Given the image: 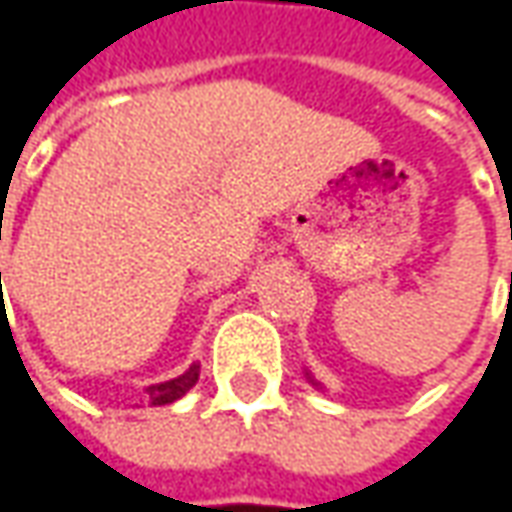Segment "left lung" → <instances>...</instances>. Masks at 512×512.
Segmentation results:
<instances>
[{"label":"left lung","mask_w":512,"mask_h":512,"mask_svg":"<svg viewBox=\"0 0 512 512\" xmlns=\"http://www.w3.org/2000/svg\"><path fill=\"white\" fill-rule=\"evenodd\" d=\"M306 378H309V384H312V387H318V389H323L321 384H318V381H315V375H312V372H309V369H306Z\"/></svg>","instance_id":"1"}]
</instances>
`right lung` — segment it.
<instances>
[{"instance_id": "1", "label": "right lung", "mask_w": 512, "mask_h": 512, "mask_svg": "<svg viewBox=\"0 0 512 512\" xmlns=\"http://www.w3.org/2000/svg\"><path fill=\"white\" fill-rule=\"evenodd\" d=\"M200 378V364H191L183 375L171 378V381H163V384H151L145 389L148 392V404L151 407H166V404H174L177 398H183Z\"/></svg>"}]
</instances>
